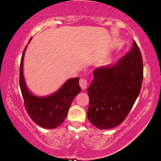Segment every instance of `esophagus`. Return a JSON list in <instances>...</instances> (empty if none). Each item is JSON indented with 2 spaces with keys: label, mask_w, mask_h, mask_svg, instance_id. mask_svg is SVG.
Masks as SVG:
<instances>
[{
  "label": "esophagus",
  "mask_w": 161,
  "mask_h": 161,
  "mask_svg": "<svg viewBox=\"0 0 161 161\" xmlns=\"http://www.w3.org/2000/svg\"><path fill=\"white\" fill-rule=\"evenodd\" d=\"M79 84H80L81 89H82L83 90H84V89L87 87V85H88V81H87L86 78H81L80 81H79Z\"/></svg>",
  "instance_id": "esophagus-1"
}]
</instances>
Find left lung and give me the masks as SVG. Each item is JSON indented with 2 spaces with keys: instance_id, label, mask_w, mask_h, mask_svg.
I'll return each instance as SVG.
<instances>
[{
  "instance_id": "1",
  "label": "left lung",
  "mask_w": 161,
  "mask_h": 161,
  "mask_svg": "<svg viewBox=\"0 0 161 161\" xmlns=\"http://www.w3.org/2000/svg\"><path fill=\"white\" fill-rule=\"evenodd\" d=\"M93 75L87 118L100 129L114 128L128 115L141 89L143 59L136 42L115 64L96 68Z\"/></svg>"
}]
</instances>
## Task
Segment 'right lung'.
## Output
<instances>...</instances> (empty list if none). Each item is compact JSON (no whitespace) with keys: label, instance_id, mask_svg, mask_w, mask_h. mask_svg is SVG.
<instances>
[{"label":"right lung","instance_id":"right-lung-1","mask_svg":"<svg viewBox=\"0 0 161 161\" xmlns=\"http://www.w3.org/2000/svg\"><path fill=\"white\" fill-rule=\"evenodd\" d=\"M26 47L27 46L20 60L19 79L25 108L31 119L38 126L45 129H55L64 121L72 100L81 91L79 78L69 79L56 92L47 97L32 95L27 88L23 74V61Z\"/></svg>","mask_w":161,"mask_h":161}]
</instances>
